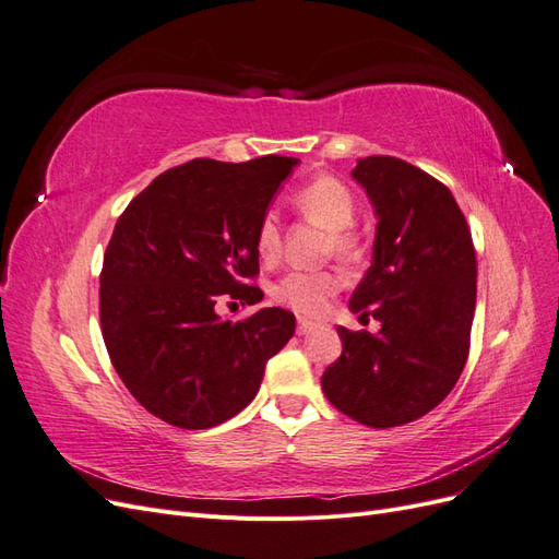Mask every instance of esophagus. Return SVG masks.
<instances>
[{"label":"esophagus","mask_w":559,"mask_h":559,"mask_svg":"<svg viewBox=\"0 0 559 559\" xmlns=\"http://www.w3.org/2000/svg\"><path fill=\"white\" fill-rule=\"evenodd\" d=\"M314 326H317L314 321H310V319H306V317H300V319H298V329H296V331H298V335H308Z\"/></svg>","instance_id":"1"}]
</instances>
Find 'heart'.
I'll return each mask as SVG.
<instances>
[{"label": "heart", "instance_id": "heart-1", "mask_svg": "<svg viewBox=\"0 0 559 559\" xmlns=\"http://www.w3.org/2000/svg\"><path fill=\"white\" fill-rule=\"evenodd\" d=\"M294 205L312 222L331 230V249L337 257L354 259L361 251L359 235L349 228L357 218V198L347 189V183L331 175L314 177L294 193ZM253 242L263 263L277 261L282 235L275 212H265L259 218ZM343 284L345 280L337 270H292L275 282L273 298L298 314L319 317L329 310Z\"/></svg>", "mask_w": 559, "mask_h": 559}]
</instances>
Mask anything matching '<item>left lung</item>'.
I'll use <instances>...</instances> for the list:
<instances>
[{"label": "left lung", "mask_w": 559, "mask_h": 559, "mask_svg": "<svg viewBox=\"0 0 559 559\" xmlns=\"http://www.w3.org/2000/svg\"><path fill=\"white\" fill-rule=\"evenodd\" d=\"M376 207L373 263L349 310L373 314L378 335L337 326L343 354L321 389L337 411L373 429L427 415L460 380L476 312V249L445 183L392 156L352 170Z\"/></svg>", "instance_id": "1"}]
</instances>
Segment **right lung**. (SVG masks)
<instances>
[{
    "label": "right lung",
    "mask_w": 559,
    "mask_h": 559,
    "mask_svg": "<svg viewBox=\"0 0 559 559\" xmlns=\"http://www.w3.org/2000/svg\"><path fill=\"white\" fill-rule=\"evenodd\" d=\"M298 158H195L173 167L118 216L99 275L109 359L144 408L179 429H210L257 396L270 357L296 317L263 308L242 321L216 314L222 298H263L259 218Z\"/></svg>",
    "instance_id": "right-lung-1"
}]
</instances>
